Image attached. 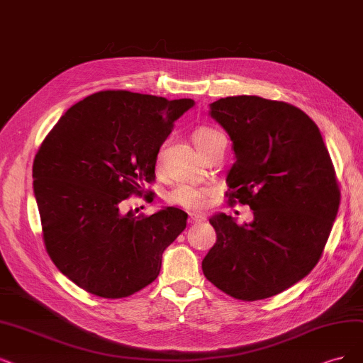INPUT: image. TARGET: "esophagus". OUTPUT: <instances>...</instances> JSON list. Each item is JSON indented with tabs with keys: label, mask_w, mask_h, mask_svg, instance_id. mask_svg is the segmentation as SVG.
Instances as JSON below:
<instances>
[{
	"label": "esophagus",
	"mask_w": 363,
	"mask_h": 363,
	"mask_svg": "<svg viewBox=\"0 0 363 363\" xmlns=\"http://www.w3.org/2000/svg\"><path fill=\"white\" fill-rule=\"evenodd\" d=\"M202 221H205V218L202 216H196V213H190V217H189V223L190 224H199V223H202Z\"/></svg>",
	"instance_id": "34e87169"
}]
</instances>
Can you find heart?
<instances>
[{"label":"heart","instance_id":"b5f03b06","mask_svg":"<svg viewBox=\"0 0 363 363\" xmlns=\"http://www.w3.org/2000/svg\"><path fill=\"white\" fill-rule=\"evenodd\" d=\"M218 134L220 133L217 130H212V128H199L194 133L193 140L200 154L205 151V147L209 145V142L216 136H218ZM161 157H163V151H160L157 155V164L161 163ZM208 199H209V191L206 189H200V186H194L190 184H178L167 193L169 203L184 209H190V211L203 208L208 202Z\"/></svg>","mask_w":363,"mask_h":363}]
</instances>
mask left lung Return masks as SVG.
<instances>
[{
    "mask_svg": "<svg viewBox=\"0 0 363 363\" xmlns=\"http://www.w3.org/2000/svg\"><path fill=\"white\" fill-rule=\"evenodd\" d=\"M209 115L227 131L236 161L227 173L229 205H248L251 223L217 213V242L205 277L229 296H275L310 274L323 254L341 193L314 121L284 101L225 97Z\"/></svg>",
    "mask_w": 363,
    "mask_h": 363,
    "instance_id": "left-lung-1",
    "label": "left lung"
}]
</instances>
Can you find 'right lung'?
Listing matches in <instances>:
<instances>
[{
  "mask_svg": "<svg viewBox=\"0 0 363 363\" xmlns=\"http://www.w3.org/2000/svg\"><path fill=\"white\" fill-rule=\"evenodd\" d=\"M194 106L130 91H100L67 111L40 146L34 194L46 251L85 291L121 299L151 284L186 213L164 208L150 217L121 212L155 179L160 146ZM151 193V191H150Z\"/></svg>",
  "mask_w": 363,
  "mask_h": 363,
  "instance_id": "add662e5",
  "label": "right lung"
}]
</instances>
